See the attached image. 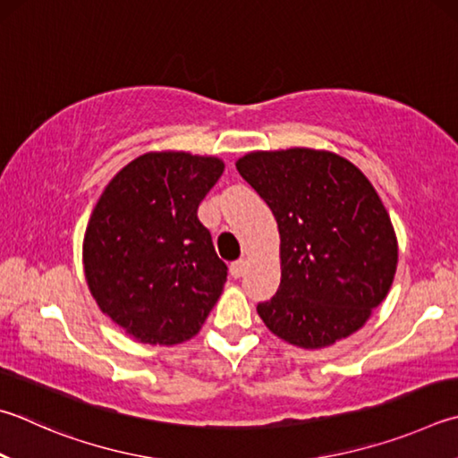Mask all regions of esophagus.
<instances>
[{
    "instance_id": "esophagus-1",
    "label": "esophagus",
    "mask_w": 458,
    "mask_h": 458,
    "mask_svg": "<svg viewBox=\"0 0 458 458\" xmlns=\"http://www.w3.org/2000/svg\"><path fill=\"white\" fill-rule=\"evenodd\" d=\"M246 264H248V262L244 260V258H240V260L232 262V264H230V274H232V276H234V278L242 276L244 270H246Z\"/></svg>"
}]
</instances>
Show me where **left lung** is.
I'll use <instances>...</instances> for the list:
<instances>
[{
	"mask_svg": "<svg viewBox=\"0 0 458 458\" xmlns=\"http://www.w3.org/2000/svg\"><path fill=\"white\" fill-rule=\"evenodd\" d=\"M236 168L280 234V288L256 306L274 336L306 351L332 346L370 318L393 286L398 242L370 180L328 149H258Z\"/></svg>",
	"mask_w": 458,
	"mask_h": 458,
	"instance_id": "8db88e82",
	"label": "left lung"
}]
</instances>
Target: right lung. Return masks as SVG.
Instances as JSON below:
<instances>
[{"mask_svg":"<svg viewBox=\"0 0 458 458\" xmlns=\"http://www.w3.org/2000/svg\"><path fill=\"white\" fill-rule=\"evenodd\" d=\"M222 172L216 156L148 152L123 165L94 206L81 250L88 288L138 343H186L218 302L228 268L198 206Z\"/></svg>","mask_w":458,"mask_h":458,"instance_id":"obj_1","label":"right lung"}]
</instances>
